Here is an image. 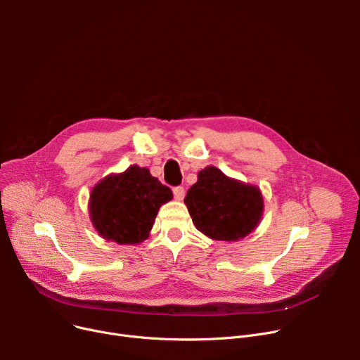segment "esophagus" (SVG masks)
Masks as SVG:
<instances>
[{
  "instance_id": "1",
  "label": "esophagus",
  "mask_w": 360,
  "mask_h": 360,
  "mask_svg": "<svg viewBox=\"0 0 360 360\" xmlns=\"http://www.w3.org/2000/svg\"><path fill=\"white\" fill-rule=\"evenodd\" d=\"M174 197H175V200H178V201L184 200V197H185V190H184L182 186H175V188H174Z\"/></svg>"
}]
</instances>
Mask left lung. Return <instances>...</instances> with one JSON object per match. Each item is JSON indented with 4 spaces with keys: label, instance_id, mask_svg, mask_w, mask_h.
<instances>
[{
    "label": "left lung",
    "instance_id": "left-lung-1",
    "mask_svg": "<svg viewBox=\"0 0 360 360\" xmlns=\"http://www.w3.org/2000/svg\"><path fill=\"white\" fill-rule=\"evenodd\" d=\"M184 202L195 228L213 240L243 239L257 229L264 213L257 185L224 175L216 166L200 170Z\"/></svg>",
    "mask_w": 360,
    "mask_h": 360
}]
</instances>
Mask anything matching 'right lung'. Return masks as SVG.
Segmentation results:
<instances>
[{"mask_svg": "<svg viewBox=\"0 0 360 360\" xmlns=\"http://www.w3.org/2000/svg\"><path fill=\"white\" fill-rule=\"evenodd\" d=\"M172 198L170 188L151 176L147 167L132 165L91 188L89 214L103 239L137 245L148 238L159 209Z\"/></svg>", "mask_w": 360, "mask_h": 360, "instance_id": "add662e5", "label": "right lung"}]
</instances>
